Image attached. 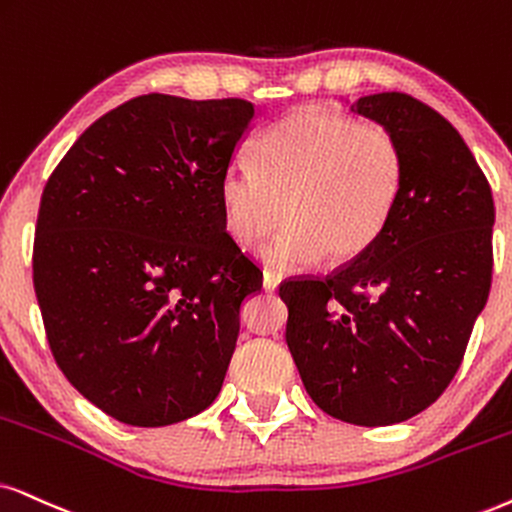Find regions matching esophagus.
<instances>
[{
	"label": "esophagus",
	"mask_w": 512,
	"mask_h": 512,
	"mask_svg": "<svg viewBox=\"0 0 512 512\" xmlns=\"http://www.w3.org/2000/svg\"><path fill=\"white\" fill-rule=\"evenodd\" d=\"M278 283H281V274H278V271L264 269V274H262V286H264V290H276Z\"/></svg>",
	"instance_id": "1"
}]
</instances>
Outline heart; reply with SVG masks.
Masks as SVG:
<instances>
[{"label": "heart", "instance_id": "1", "mask_svg": "<svg viewBox=\"0 0 512 512\" xmlns=\"http://www.w3.org/2000/svg\"><path fill=\"white\" fill-rule=\"evenodd\" d=\"M404 186V151L392 129L352 115L304 106L255 144V167L231 165L219 181L226 234L252 248L288 224L262 250L281 269L323 255L359 260L383 236Z\"/></svg>", "mask_w": 512, "mask_h": 512}]
</instances>
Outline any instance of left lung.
<instances>
[{"label":"left lung","instance_id":"left-lung-1","mask_svg":"<svg viewBox=\"0 0 512 512\" xmlns=\"http://www.w3.org/2000/svg\"><path fill=\"white\" fill-rule=\"evenodd\" d=\"M349 111L399 139V203L359 260L323 278H288L278 295L314 404L378 428L425 411L454 380L491 288L494 198L461 134L423 101L383 92Z\"/></svg>","mask_w":512,"mask_h":512}]
</instances>
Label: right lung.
Masks as SVG:
<instances>
[{"label": "right lung", "mask_w": 512, "mask_h": 512, "mask_svg": "<svg viewBox=\"0 0 512 512\" xmlns=\"http://www.w3.org/2000/svg\"><path fill=\"white\" fill-rule=\"evenodd\" d=\"M243 99L144 94L94 122L42 191L32 283L58 368L127 425L205 411L262 271L226 234L219 181Z\"/></svg>", "instance_id": "1"}]
</instances>
